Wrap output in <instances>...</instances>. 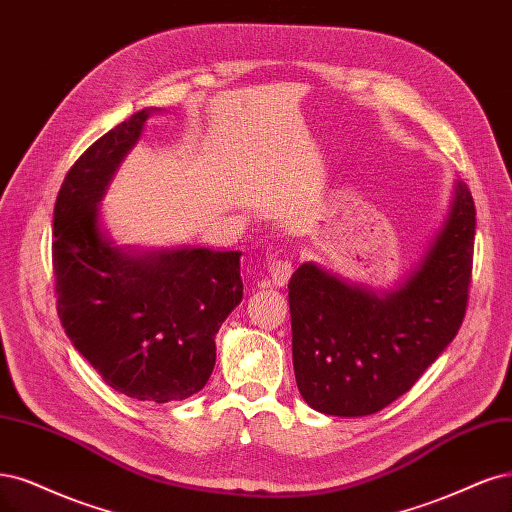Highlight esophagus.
<instances>
[{"instance_id":"esophagus-1","label":"esophagus","mask_w":512,"mask_h":512,"mask_svg":"<svg viewBox=\"0 0 512 512\" xmlns=\"http://www.w3.org/2000/svg\"><path fill=\"white\" fill-rule=\"evenodd\" d=\"M292 273H294V267L288 258H277L271 262V279L275 286H286Z\"/></svg>"}]
</instances>
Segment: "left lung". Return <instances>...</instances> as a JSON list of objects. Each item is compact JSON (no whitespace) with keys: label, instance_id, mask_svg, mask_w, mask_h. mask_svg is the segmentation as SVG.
I'll return each instance as SVG.
<instances>
[{"label":"left lung","instance_id":"left-lung-1","mask_svg":"<svg viewBox=\"0 0 512 512\" xmlns=\"http://www.w3.org/2000/svg\"><path fill=\"white\" fill-rule=\"evenodd\" d=\"M477 209L457 182L451 214L407 284L383 298L307 262L288 284L292 362L311 409L362 417L409 392L460 330Z\"/></svg>","mask_w":512,"mask_h":512}]
</instances>
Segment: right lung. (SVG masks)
<instances>
[{
    "label": "right lung",
    "mask_w": 512,
    "mask_h": 512,
    "mask_svg": "<svg viewBox=\"0 0 512 512\" xmlns=\"http://www.w3.org/2000/svg\"><path fill=\"white\" fill-rule=\"evenodd\" d=\"M146 118L120 122L67 171L52 271L65 334L101 379L129 398L169 402L203 390L214 370V337L243 296L241 252L131 256L101 239L97 203Z\"/></svg>",
    "instance_id": "add662e5"
}]
</instances>
